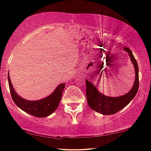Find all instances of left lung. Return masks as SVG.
I'll return each instance as SVG.
<instances>
[{
  "label": "left lung",
  "instance_id": "left-lung-1",
  "mask_svg": "<svg viewBox=\"0 0 151 151\" xmlns=\"http://www.w3.org/2000/svg\"><path fill=\"white\" fill-rule=\"evenodd\" d=\"M124 50L129 54L130 60L132 63L135 70V80L134 85L129 92L120 96H109L104 95L96 89L90 81L86 80V96L89 106L97 113L103 115H112L118 113L128 105L134 98L139 90V67L133 53L128 47H124Z\"/></svg>",
  "mask_w": 151,
  "mask_h": 151
}]
</instances>
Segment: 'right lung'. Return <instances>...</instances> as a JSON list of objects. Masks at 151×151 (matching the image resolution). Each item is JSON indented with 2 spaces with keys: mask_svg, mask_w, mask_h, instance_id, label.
I'll return each instance as SVG.
<instances>
[{
  "mask_svg": "<svg viewBox=\"0 0 151 151\" xmlns=\"http://www.w3.org/2000/svg\"><path fill=\"white\" fill-rule=\"evenodd\" d=\"M9 76L10 74L8 71L7 78H8L9 87H10L12 100L14 104L22 111L38 118H45L51 115L57 110L61 99L63 90L66 85L65 83H61L60 85H59L55 91L47 97L36 101H30L23 99L15 92Z\"/></svg>",
  "mask_w": 151,
  "mask_h": 151,
  "instance_id": "obj_1",
  "label": "right lung"
}]
</instances>
